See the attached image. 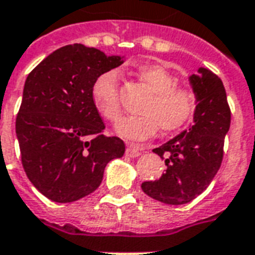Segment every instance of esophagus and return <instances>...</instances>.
I'll use <instances>...</instances> for the list:
<instances>
[{"mask_svg": "<svg viewBox=\"0 0 255 255\" xmlns=\"http://www.w3.org/2000/svg\"><path fill=\"white\" fill-rule=\"evenodd\" d=\"M144 150V147L139 146V144H133V143H129L126 148V155L131 156V158H135V156L140 155V152Z\"/></svg>", "mask_w": 255, "mask_h": 255, "instance_id": "1", "label": "esophagus"}]
</instances>
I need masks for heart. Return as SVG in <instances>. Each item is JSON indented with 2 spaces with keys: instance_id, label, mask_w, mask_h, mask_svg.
I'll list each match as a JSON object with an SVG mask.
<instances>
[{
  "instance_id": "obj_1",
  "label": "heart",
  "mask_w": 255,
  "mask_h": 255,
  "mask_svg": "<svg viewBox=\"0 0 255 255\" xmlns=\"http://www.w3.org/2000/svg\"><path fill=\"white\" fill-rule=\"evenodd\" d=\"M136 75L152 92L151 99L142 109V116L126 118L119 122L115 131L119 136L131 140H144L161 128L174 132L193 118L197 107L195 93L178 88V81L169 70L159 65H143ZM120 74L116 69L104 71L94 81L92 99L97 112L108 122H118L122 116L119 99Z\"/></svg>"
}]
</instances>
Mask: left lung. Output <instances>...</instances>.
I'll use <instances>...</instances> for the list:
<instances>
[{"label":"left lung","instance_id":"left-lung-1","mask_svg":"<svg viewBox=\"0 0 255 255\" xmlns=\"http://www.w3.org/2000/svg\"><path fill=\"white\" fill-rule=\"evenodd\" d=\"M189 85L197 99L193 123L152 150L165 158L167 169L161 178L142 184L147 196L169 205L188 204L208 188L222 165L231 123L227 94L218 75L199 67Z\"/></svg>","mask_w":255,"mask_h":255}]
</instances>
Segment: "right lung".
<instances>
[{
  "label": "right lung",
  "mask_w": 255,
  "mask_h": 255,
  "mask_svg": "<svg viewBox=\"0 0 255 255\" xmlns=\"http://www.w3.org/2000/svg\"><path fill=\"white\" fill-rule=\"evenodd\" d=\"M124 59L75 43L54 51L27 77L16 135L22 167L47 199L73 203L90 195L108 162L124 155L120 137L101 133L105 126L92 99L96 78Z\"/></svg>",
  "instance_id": "right-lung-1"
}]
</instances>
